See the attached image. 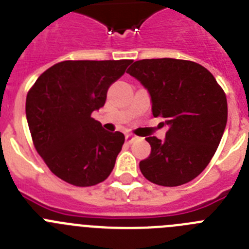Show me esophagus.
<instances>
[{"label":"esophagus","instance_id":"34e87169","mask_svg":"<svg viewBox=\"0 0 249 249\" xmlns=\"http://www.w3.org/2000/svg\"><path fill=\"white\" fill-rule=\"evenodd\" d=\"M136 140H137V137H136V136L131 135V133H127V135H126V142H127V143H132V142H133V141H136Z\"/></svg>","mask_w":249,"mask_h":249}]
</instances>
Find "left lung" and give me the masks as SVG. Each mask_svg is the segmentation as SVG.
<instances>
[{"label": "left lung", "mask_w": 249, "mask_h": 249, "mask_svg": "<svg viewBox=\"0 0 249 249\" xmlns=\"http://www.w3.org/2000/svg\"><path fill=\"white\" fill-rule=\"evenodd\" d=\"M148 91L155 117L168 127L164 140L147 137L151 155L141 160L152 183L176 187L195 179L214 156L227 124V98L213 74L186 59L136 61L127 70Z\"/></svg>", "instance_id": "8db88e82"}]
</instances>
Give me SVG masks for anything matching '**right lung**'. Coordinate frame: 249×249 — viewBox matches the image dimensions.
I'll return each mask as SVG.
<instances>
[{"mask_svg": "<svg viewBox=\"0 0 249 249\" xmlns=\"http://www.w3.org/2000/svg\"><path fill=\"white\" fill-rule=\"evenodd\" d=\"M132 59L63 61L46 70L26 98L35 148L51 172L70 184L89 187L111 175L124 143L91 117L105 106L109 86Z\"/></svg>", "mask_w": 249, "mask_h": 249, "instance_id": "1", "label": "right lung"}]
</instances>
